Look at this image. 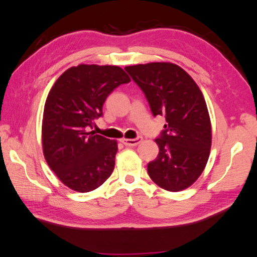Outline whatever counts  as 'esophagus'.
Instances as JSON below:
<instances>
[{
	"label": "esophagus",
	"mask_w": 257,
	"mask_h": 257,
	"mask_svg": "<svg viewBox=\"0 0 257 257\" xmlns=\"http://www.w3.org/2000/svg\"><path fill=\"white\" fill-rule=\"evenodd\" d=\"M142 141H143V138H142V137L135 138V140H130V138H122V140H121L122 143H123L124 145H127V146H136L140 143H142Z\"/></svg>",
	"instance_id": "1"
}]
</instances>
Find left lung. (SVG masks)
I'll use <instances>...</instances> for the list:
<instances>
[{"instance_id": "left-lung-1", "label": "left lung", "mask_w": 257, "mask_h": 257, "mask_svg": "<svg viewBox=\"0 0 257 257\" xmlns=\"http://www.w3.org/2000/svg\"><path fill=\"white\" fill-rule=\"evenodd\" d=\"M149 100L153 115L167 124L157 138L159 154L148 165L149 176L170 192L190 187L202 174L211 146V123L203 95L194 80L173 63L124 67Z\"/></svg>"}]
</instances>
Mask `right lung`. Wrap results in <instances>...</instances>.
I'll return each instance as SVG.
<instances>
[{
  "instance_id": "right-lung-1",
  "label": "right lung",
  "mask_w": 257,
  "mask_h": 257,
  "mask_svg": "<svg viewBox=\"0 0 257 257\" xmlns=\"http://www.w3.org/2000/svg\"><path fill=\"white\" fill-rule=\"evenodd\" d=\"M128 82L127 73L115 65L80 64L65 71L49 91L42 119L43 156L71 190L90 192L112 175L117 142L88 129L101 116L109 93Z\"/></svg>"
}]
</instances>
